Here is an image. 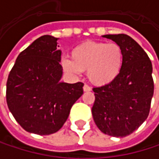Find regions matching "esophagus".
I'll return each instance as SVG.
<instances>
[{"mask_svg":"<svg viewBox=\"0 0 159 159\" xmlns=\"http://www.w3.org/2000/svg\"><path fill=\"white\" fill-rule=\"evenodd\" d=\"M83 89H84V92H89V91H91L92 89H91V87L89 86V85H87V84H84V87H83Z\"/></svg>","mask_w":159,"mask_h":159,"instance_id":"obj_1","label":"esophagus"}]
</instances>
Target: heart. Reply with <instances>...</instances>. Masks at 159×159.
I'll use <instances>...</instances> for the list:
<instances>
[{"label":"heart","mask_w":159,"mask_h":159,"mask_svg":"<svg viewBox=\"0 0 159 159\" xmlns=\"http://www.w3.org/2000/svg\"><path fill=\"white\" fill-rule=\"evenodd\" d=\"M71 58L62 57V70L77 76L86 71L87 77L96 85L103 86L116 79L123 65V51L116 43L85 41L71 50Z\"/></svg>","instance_id":"heart-1"}]
</instances>
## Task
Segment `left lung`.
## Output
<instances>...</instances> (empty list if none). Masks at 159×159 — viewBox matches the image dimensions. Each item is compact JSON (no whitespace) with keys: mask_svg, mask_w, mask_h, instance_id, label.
Listing matches in <instances>:
<instances>
[{"mask_svg":"<svg viewBox=\"0 0 159 159\" xmlns=\"http://www.w3.org/2000/svg\"><path fill=\"white\" fill-rule=\"evenodd\" d=\"M123 51V65L112 83L93 88L92 115L105 134L124 137L135 131L148 117L154 94L152 63L142 47L125 34L104 35Z\"/></svg>","mask_w":159,"mask_h":159,"instance_id":"left-lung-1","label":"left lung"}]
</instances>
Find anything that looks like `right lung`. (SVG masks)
I'll return each instance as SVG.
<instances>
[{
    "label": "right lung",
    "mask_w": 159,
    "mask_h": 159,
    "mask_svg": "<svg viewBox=\"0 0 159 159\" xmlns=\"http://www.w3.org/2000/svg\"><path fill=\"white\" fill-rule=\"evenodd\" d=\"M59 39L45 35L17 57L6 84V101L16 121L28 133L48 135L67 120L83 95L84 84L61 82Z\"/></svg>",
    "instance_id": "1"
}]
</instances>
